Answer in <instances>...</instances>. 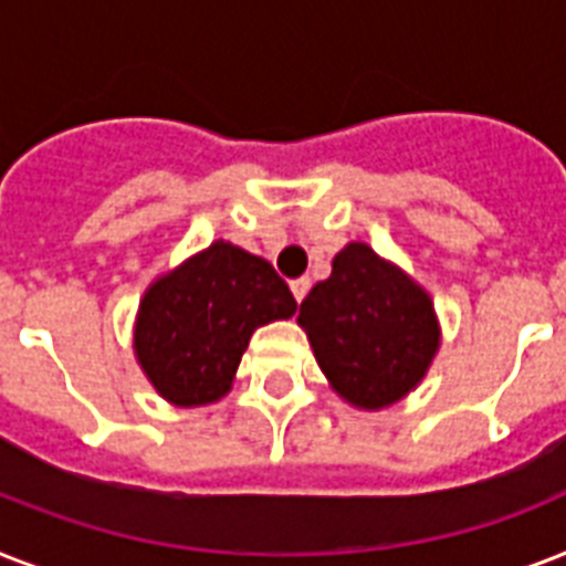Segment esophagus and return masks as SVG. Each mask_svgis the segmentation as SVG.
I'll return each instance as SVG.
<instances>
[{"label": "esophagus", "instance_id": "esophagus-1", "mask_svg": "<svg viewBox=\"0 0 566 566\" xmlns=\"http://www.w3.org/2000/svg\"><path fill=\"white\" fill-rule=\"evenodd\" d=\"M308 287H311V282H308V279H296V282H291V293H293V300H296V302H302V300H305V293H308Z\"/></svg>", "mask_w": 566, "mask_h": 566}]
</instances>
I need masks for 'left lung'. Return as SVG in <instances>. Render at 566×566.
Returning a JSON list of instances; mask_svg holds the SVG:
<instances>
[{"mask_svg": "<svg viewBox=\"0 0 566 566\" xmlns=\"http://www.w3.org/2000/svg\"><path fill=\"white\" fill-rule=\"evenodd\" d=\"M296 323L332 390L361 411L402 402L440 349L429 291L361 240L337 252L332 275L311 287Z\"/></svg>", "mask_w": 566, "mask_h": 566, "instance_id": "left-lung-1", "label": "left lung"}]
</instances>
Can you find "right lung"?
Here are the masks:
<instances>
[{
  "mask_svg": "<svg viewBox=\"0 0 566 566\" xmlns=\"http://www.w3.org/2000/svg\"><path fill=\"white\" fill-rule=\"evenodd\" d=\"M296 300L273 264L213 240L146 287L135 317V358L176 408L220 402L252 332L291 319Z\"/></svg>",
  "mask_w": 566,
  "mask_h": 566,
  "instance_id": "right-lung-1",
  "label": "right lung"
}]
</instances>
